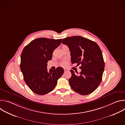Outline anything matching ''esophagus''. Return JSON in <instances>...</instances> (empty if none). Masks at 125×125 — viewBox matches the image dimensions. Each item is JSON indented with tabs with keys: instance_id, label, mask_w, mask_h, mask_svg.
Segmentation results:
<instances>
[{
	"instance_id": "esophagus-1",
	"label": "esophagus",
	"mask_w": 125,
	"mask_h": 125,
	"mask_svg": "<svg viewBox=\"0 0 125 125\" xmlns=\"http://www.w3.org/2000/svg\"><path fill=\"white\" fill-rule=\"evenodd\" d=\"M67 71H69V70L67 69H64V72H67Z\"/></svg>"
}]
</instances>
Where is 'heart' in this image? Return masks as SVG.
I'll list each match as a JSON object with an SVG mask.
<instances>
[{"label": "heart", "mask_w": 125, "mask_h": 125, "mask_svg": "<svg viewBox=\"0 0 125 125\" xmlns=\"http://www.w3.org/2000/svg\"><path fill=\"white\" fill-rule=\"evenodd\" d=\"M66 64H67L66 62H62V63L61 64V66H65Z\"/></svg>", "instance_id": "heart-1"}]
</instances>
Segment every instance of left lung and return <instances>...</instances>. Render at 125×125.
I'll return each instance as SVG.
<instances>
[{
	"label": "left lung",
	"instance_id": "obj_1",
	"mask_svg": "<svg viewBox=\"0 0 125 125\" xmlns=\"http://www.w3.org/2000/svg\"><path fill=\"white\" fill-rule=\"evenodd\" d=\"M62 43L68 46L72 63L81 65V72L78 75L70 70L72 76L69 82L71 88L82 95L92 93L100 84L104 70L105 63L99 46L94 42L77 35L65 38Z\"/></svg>",
	"mask_w": 125,
	"mask_h": 125
}]
</instances>
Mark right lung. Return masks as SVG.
I'll list each match as a JSON object with an SVG mask.
<instances>
[{"mask_svg":"<svg viewBox=\"0 0 125 125\" xmlns=\"http://www.w3.org/2000/svg\"><path fill=\"white\" fill-rule=\"evenodd\" d=\"M61 41L38 38L30 42L22 52L21 71L25 83L35 94L44 95L52 91L64 73L62 67L50 69L49 72L47 69V63L52 59L53 51Z\"/></svg>","mask_w":125,"mask_h":125,"instance_id":"obj_1","label":"right lung"}]
</instances>
